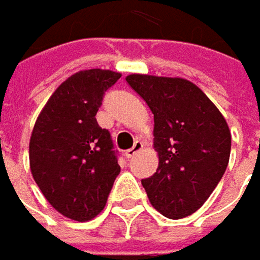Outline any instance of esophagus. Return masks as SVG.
I'll use <instances>...</instances> for the list:
<instances>
[{
  "mask_svg": "<svg viewBox=\"0 0 260 260\" xmlns=\"http://www.w3.org/2000/svg\"><path fill=\"white\" fill-rule=\"evenodd\" d=\"M141 149H143V143H141L140 140H137V141L134 143V146L131 147L129 150H126V153H125V154H126V157L129 159V157H132V156H134L135 153H138V152H140Z\"/></svg>",
  "mask_w": 260,
  "mask_h": 260,
  "instance_id": "1",
  "label": "esophagus"
}]
</instances>
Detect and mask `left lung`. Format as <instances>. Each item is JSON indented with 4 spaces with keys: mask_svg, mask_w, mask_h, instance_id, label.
Returning <instances> with one entry per match:
<instances>
[{
    "mask_svg": "<svg viewBox=\"0 0 260 260\" xmlns=\"http://www.w3.org/2000/svg\"><path fill=\"white\" fill-rule=\"evenodd\" d=\"M126 82L153 113L159 165L141 180L149 201L168 219L190 216L223 177L229 126L210 98L186 79L131 74Z\"/></svg>",
    "mask_w": 260,
    "mask_h": 260,
    "instance_id": "left-lung-1",
    "label": "left lung"
}]
</instances>
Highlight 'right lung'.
I'll return each instance as SVG.
<instances>
[{"label": "right lung", "mask_w": 260, "mask_h": 260, "mask_svg": "<svg viewBox=\"0 0 260 260\" xmlns=\"http://www.w3.org/2000/svg\"><path fill=\"white\" fill-rule=\"evenodd\" d=\"M122 77L110 70H84L68 77L37 117L29 140L32 177L62 216L87 222L107 204L120 173L110 132L96 122L107 89Z\"/></svg>", "instance_id": "1"}]
</instances>
